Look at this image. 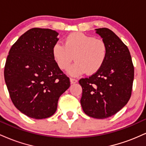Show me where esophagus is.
<instances>
[{
	"label": "esophagus",
	"instance_id": "esophagus-1",
	"mask_svg": "<svg viewBox=\"0 0 146 146\" xmlns=\"http://www.w3.org/2000/svg\"><path fill=\"white\" fill-rule=\"evenodd\" d=\"M70 82H71V84H75V83L78 82V80H77L76 79L70 78Z\"/></svg>",
	"mask_w": 146,
	"mask_h": 146
}]
</instances>
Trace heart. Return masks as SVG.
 I'll list each match as a JSON object with an SVG mask.
<instances>
[{"mask_svg":"<svg viewBox=\"0 0 146 146\" xmlns=\"http://www.w3.org/2000/svg\"><path fill=\"white\" fill-rule=\"evenodd\" d=\"M52 53L57 64L62 70L67 69L74 57L76 62L68 72L73 76H78L85 71L93 74L100 69L106 58L107 46L102 40L76 32L65 38L64 45L60 43L53 45Z\"/></svg>","mask_w":146,"mask_h":146,"instance_id":"1","label":"heart"}]
</instances>
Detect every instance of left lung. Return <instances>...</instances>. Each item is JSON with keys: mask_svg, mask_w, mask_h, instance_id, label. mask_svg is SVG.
I'll list each match as a JSON object with an SVG mask.
<instances>
[{"mask_svg": "<svg viewBox=\"0 0 146 146\" xmlns=\"http://www.w3.org/2000/svg\"><path fill=\"white\" fill-rule=\"evenodd\" d=\"M107 46L104 63L88 78L80 80L82 109L89 117L106 119L125 106L131 96L134 66L128 47L113 31L95 29Z\"/></svg>", "mask_w": 146, "mask_h": 146, "instance_id": "1", "label": "left lung"}]
</instances>
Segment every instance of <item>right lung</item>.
<instances>
[{"mask_svg":"<svg viewBox=\"0 0 146 146\" xmlns=\"http://www.w3.org/2000/svg\"><path fill=\"white\" fill-rule=\"evenodd\" d=\"M57 31L33 28L10 48L4 76L16 108L27 116L41 119L52 116L60 97L70 86L69 78L57 64L52 49Z\"/></svg>","mask_w":146,"mask_h":146,"instance_id":"1","label":"right lung"}]
</instances>
